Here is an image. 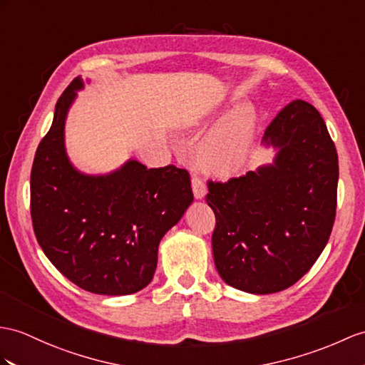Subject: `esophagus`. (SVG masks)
I'll return each instance as SVG.
<instances>
[{
    "instance_id": "esophagus-1",
    "label": "esophagus",
    "mask_w": 365,
    "mask_h": 365,
    "mask_svg": "<svg viewBox=\"0 0 365 365\" xmlns=\"http://www.w3.org/2000/svg\"><path fill=\"white\" fill-rule=\"evenodd\" d=\"M192 190H193V195H195V198H197V200H202L207 193L206 184H204V181L198 176L192 178Z\"/></svg>"
}]
</instances>
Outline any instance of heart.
Here are the masks:
<instances>
[{"instance_id": "obj_1", "label": "heart", "mask_w": 365, "mask_h": 365, "mask_svg": "<svg viewBox=\"0 0 365 365\" xmlns=\"http://www.w3.org/2000/svg\"><path fill=\"white\" fill-rule=\"evenodd\" d=\"M257 130V111L242 102L225 113L204 138L198 150L200 163L210 172L227 175L240 170L251 153Z\"/></svg>"}]
</instances>
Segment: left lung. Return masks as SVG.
<instances>
[{"label": "left lung", "mask_w": 365, "mask_h": 365, "mask_svg": "<svg viewBox=\"0 0 365 365\" xmlns=\"http://www.w3.org/2000/svg\"><path fill=\"white\" fill-rule=\"evenodd\" d=\"M271 164L209 182L212 251L220 277L250 294L294 285L322 254L336 217L339 163L313 105L292 101L266 128Z\"/></svg>", "instance_id": "obj_1"}]
</instances>
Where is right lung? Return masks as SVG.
Masks as SVG:
<instances>
[{
    "label": "right lung",
    "mask_w": 365,
    "mask_h": 365,
    "mask_svg": "<svg viewBox=\"0 0 365 365\" xmlns=\"http://www.w3.org/2000/svg\"><path fill=\"white\" fill-rule=\"evenodd\" d=\"M85 83L90 80L78 76L60 96L35 153L32 226L66 279L94 294L127 296L153 280L159 243L193 201L190 176L175 165L147 168L133 158L108 173L80 172L66 152L65 125Z\"/></svg>",
    "instance_id": "obj_1"
}]
</instances>
